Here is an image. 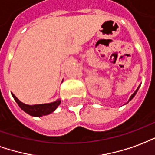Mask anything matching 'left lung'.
<instances>
[{"mask_svg": "<svg viewBox=\"0 0 155 155\" xmlns=\"http://www.w3.org/2000/svg\"><path fill=\"white\" fill-rule=\"evenodd\" d=\"M139 87H138V89H139ZM138 89L136 90L135 92H134V93H133V94H132V96H131V97H130V98H129V100H128V101H130V100H131V99H133V97H134V96H135L136 93H137V92H138Z\"/></svg>", "mask_w": 155, "mask_h": 155, "instance_id": "obj_1", "label": "left lung"}]
</instances>
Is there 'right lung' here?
Returning <instances> with one entry per match:
<instances>
[{"instance_id":"obj_1","label":"right lung","mask_w":155,"mask_h":155,"mask_svg":"<svg viewBox=\"0 0 155 155\" xmlns=\"http://www.w3.org/2000/svg\"><path fill=\"white\" fill-rule=\"evenodd\" d=\"M12 97L16 100L17 104L19 105V107L25 111L27 114L34 116V117H41L44 115H48L49 114L52 113L53 111L56 110V108L59 106V104H61V100H57L51 103V104H37V105H27L21 103L17 97L12 93Z\"/></svg>"}]
</instances>
